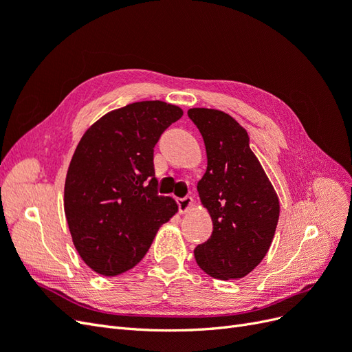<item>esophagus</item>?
<instances>
[{
	"label": "esophagus",
	"mask_w": 352,
	"mask_h": 352,
	"mask_svg": "<svg viewBox=\"0 0 352 352\" xmlns=\"http://www.w3.org/2000/svg\"><path fill=\"white\" fill-rule=\"evenodd\" d=\"M192 198L190 197H185V198H179L177 204H179V211L180 212H186L190 207H192Z\"/></svg>",
	"instance_id": "obj_1"
}]
</instances>
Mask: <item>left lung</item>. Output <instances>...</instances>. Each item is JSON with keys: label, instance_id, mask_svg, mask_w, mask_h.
<instances>
[{"label": "left lung", "instance_id": "obj_1", "mask_svg": "<svg viewBox=\"0 0 352 352\" xmlns=\"http://www.w3.org/2000/svg\"><path fill=\"white\" fill-rule=\"evenodd\" d=\"M206 144L207 170L197 189L212 233L194 251L211 278L241 279L267 254L279 220V198L251 151L247 131L220 110L190 109Z\"/></svg>", "mask_w": 352, "mask_h": 352}]
</instances>
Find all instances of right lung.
Wrapping results in <instances>:
<instances>
[{
	"mask_svg": "<svg viewBox=\"0 0 352 352\" xmlns=\"http://www.w3.org/2000/svg\"><path fill=\"white\" fill-rule=\"evenodd\" d=\"M184 111L164 101L113 110L83 133L67 170L65 212L82 260L102 276L135 267L177 212L158 195L154 146Z\"/></svg>",
	"mask_w": 352,
	"mask_h": 352,
	"instance_id": "obj_1",
	"label": "right lung"
}]
</instances>
